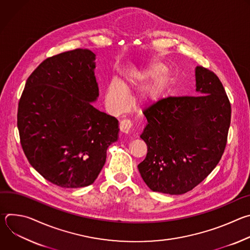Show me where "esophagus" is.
<instances>
[{"label": "esophagus", "instance_id": "34e87169", "mask_svg": "<svg viewBox=\"0 0 250 250\" xmlns=\"http://www.w3.org/2000/svg\"><path fill=\"white\" fill-rule=\"evenodd\" d=\"M130 127H131V124L128 120H123L120 123V129L124 133H128L130 130Z\"/></svg>", "mask_w": 250, "mask_h": 250}]
</instances>
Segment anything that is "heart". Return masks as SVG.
I'll use <instances>...</instances> for the list:
<instances>
[{"mask_svg": "<svg viewBox=\"0 0 250 250\" xmlns=\"http://www.w3.org/2000/svg\"><path fill=\"white\" fill-rule=\"evenodd\" d=\"M165 69V67L162 64H153L149 68L142 70L138 73H135L134 76L128 80V83H124L123 85L118 80H112L108 87H106L105 91V103L106 105L109 106V109L113 112H121L125 105L126 103V95L125 90H127L129 88V85L132 83L145 81ZM168 81V76L166 74H160L158 75L151 87L148 89V91L146 93L145 99L153 100L156 98L158 93L162 91V89L165 87Z\"/></svg>", "mask_w": 250, "mask_h": 250, "instance_id": "b5f03b06", "label": "heart"}]
</instances>
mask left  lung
Masks as SVG:
<instances>
[{
    "instance_id": "1",
    "label": "left lung",
    "mask_w": 250,
    "mask_h": 250,
    "mask_svg": "<svg viewBox=\"0 0 250 250\" xmlns=\"http://www.w3.org/2000/svg\"><path fill=\"white\" fill-rule=\"evenodd\" d=\"M197 96L166 97L145 110L147 146L138 171L154 192L185 194L220 162L228 142L231 105L211 70L196 67Z\"/></svg>"
}]
</instances>
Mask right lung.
Wrapping results in <instances>:
<instances>
[{"label": "right lung", "instance_id": "add662e5", "mask_svg": "<svg viewBox=\"0 0 250 250\" xmlns=\"http://www.w3.org/2000/svg\"><path fill=\"white\" fill-rule=\"evenodd\" d=\"M95 54L77 48L43 60L26 80L18 108L22 150L44 179L63 188L94 183L118 120L95 109Z\"/></svg>", "mask_w": 250, "mask_h": 250}]
</instances>
